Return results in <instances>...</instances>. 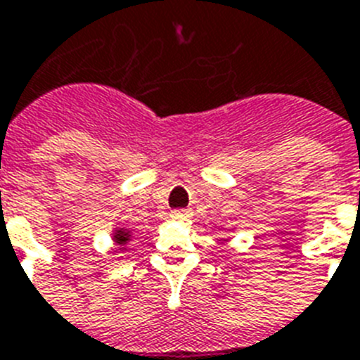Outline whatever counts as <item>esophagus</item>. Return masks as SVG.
I'll list each match as a JSON object with an SVG mask.
<instances>
[{
	"label": "esophagus",
	"mask_w": 360,
	"mask_h": 360,
	"mask_svg": "<svg viewBox=\"0 0 360 360\" xmlns=\"http://www.w3.org/2000/svg\"><path fill=\"white\" fill-rule=\"evenodd\" d=\"M190 216H192V212H190L188 208H179V210H172L170 212V217L175 219V221H185Z\"/></svg>",
	"instance_id": "1"
}]
</instances>
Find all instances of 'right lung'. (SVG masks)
<instances>
[{
    "instance_id": "add662e5",
    "label": "right lung",
    "mask_w": 360,
    "mask_h": 360,
    "mask_svg": "<svg viewBox=\"0 0 360 360\" xmlns=\"http://www.w3.org/2000/svg\"><path fill=\"white\" fill-rule=\"evenodd\" d=\"M129 238H131V232H129L128 229H115L113 240H115V243H119L120 247H122L124 243H128Z\"/></svg>"
}]
</instances>
